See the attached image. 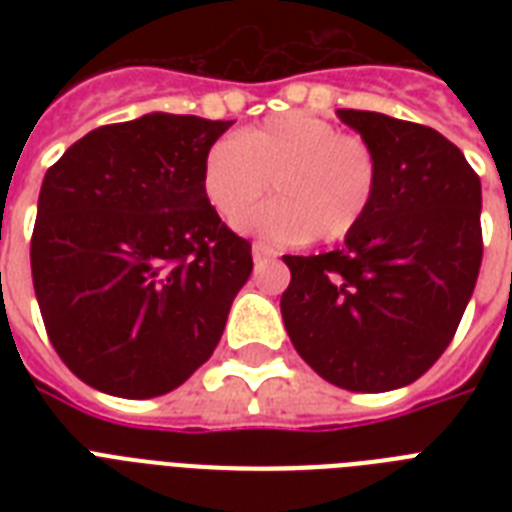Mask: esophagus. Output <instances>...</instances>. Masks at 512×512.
<instances>
[{
	"label": "esophagus",
	"mask_w": 512,
	"mask_h": 512,
	"mask_svg": "<svg viewBox=\"0 0 512 512\" xmlns=\"http://www.w3.org/2000/svg\"><path fill=\"white\" fill-rule=\"evenodd\" d=\"M273 255H276V252H273L268 244H263V241H255V244H252V257H255V260H265V257Z\"/></svg>",
	"instance_id": "1"
}]
</instances>
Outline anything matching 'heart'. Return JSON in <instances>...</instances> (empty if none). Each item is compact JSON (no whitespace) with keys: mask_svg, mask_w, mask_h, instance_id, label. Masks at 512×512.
I'll return each mask as SVG.
<instances>
[{"mask_svg":"<svg viewBox=\"0 0 512 512\" xmlns=\"http://www.w3.org/2000/svg\"><path fill=\"white\" fill-rule=\"evenodd\" d=\"M271 182L280 199L245 216ZM377 185L374 148L308 111L268 116L236 140H217L201 164L209 207L225 220L243 214L239 231L279 244L348 239L372 209Z\"/></svg>","mask_w":512,"mask_h":512,"instance_id":"obj_1","label":"heart"}]
</instances>
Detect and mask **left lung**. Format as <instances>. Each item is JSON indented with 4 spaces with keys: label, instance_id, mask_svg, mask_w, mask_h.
Wrapping results in <instances>:
<instances>
[{
    "label": "left lung",
    "instance_id": "1",
    "mask_svg": "<svg viewBox=\"0 0 512 512\" xmlns=\"http://www.w3.org/2000/svg\"><path fill=\"white\" fill-rule=\"evenodd\" d=\"M374 148L380 185L364 223L324 255H284L281 319L295 350L337 388L385 393L425 374L476 287L481 180L425 124L337 111Z\"/></svg>",
    "mask_w": 512,
    "mask_h": 512
}]
</instances>
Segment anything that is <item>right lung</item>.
<instances>
[{
	"instance_id": "right-lung-1",
	"label": "right lung",
	"mask_w": 512,
	"mask_h": 512,
	"mask_svg": "<svg viewBox=\"0 0 512 512\" xmlns=\"http://www.w3.org/2000/svg\"><path fill=\"white\" fill-rule=\"evenodd\" d=\"M231 124L162 111L106 124L44 175L34 292L52 348L95 390L164 396L217 348L252 273V244L201 191Z\"/></svg>"
}]
</instances>
